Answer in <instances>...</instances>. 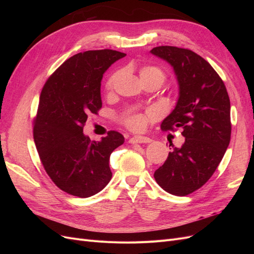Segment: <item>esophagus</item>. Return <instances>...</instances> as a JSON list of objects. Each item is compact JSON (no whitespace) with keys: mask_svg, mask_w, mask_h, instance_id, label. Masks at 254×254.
Listing matches in <instances>:
<instances>
[{"mask_svg":"<svg viewBox=\"0 0 254 254\" xmlns=\"http://www.w3.org/2000/svg\"><path fill=\"white\" fill-rule=\"evenodd\" d=\"M151 139L149 137H146V136H139V135H135L132 136L129 139V143L130 144H136V143H150Z\"/></svg>","mask_w":254,"mask_h":254,"instance_id":"obj_1","label":"esophagus"}]
</instances>
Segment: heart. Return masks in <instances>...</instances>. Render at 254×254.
Wrapping results in <instances>:
<instances>
[{
	"label": "heart",
	"instance_id": "heart-1",
	"mask_svg": "<svg viewBox=\"0 0 254 254\" xmlns=\"http://www.w3.org/2000/svg\"><path fill=\"white\" fill-rule=\"evenodd\" d=\"M140 77L142 82L145 81H156L159 86H161L166 80V74L163 70L155 65L145 64L142 65L139 70ZM121 72L117 71L112 73L106 81V90L112 91L115 81L120 77ZM120 121L124 126L131 130H140L143 128L145 123V115L141 113H134L130 111H125L120 115Z\"/></svg>",
	"mask_w": 254,
	"mask_h": 254
}]
</instances>
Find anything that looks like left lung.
I'll return each mask as SVG.
<instances>
[{"label":"left lung","instance_id":"obj_1","mask_svg":"<svg viewBox=\"0 0 254 254\" xmlns=\"http://www.w3.org/2000/svg\"><path fill=\"white\" fill-rule=\"evenodd\" d=\"M150 53L172 64L179 83L178 103L161 129L181 128L186 137L180 148L168 153L153 177L167 193L187 196L211 178L228 148L230 98L217 72L193 51L161 45Z\"/></svg>","mask_w":254,"mask_h":254}]
</instances>
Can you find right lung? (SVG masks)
<instances>
[{"instance_id":"1","label":"right lung","mask_w":254,"mask_h":254,"mask_svg":"<svg viewBox=\"0 0 254 254\" xmlns=\"http://www.w3.org/2000/svg\"><path fill=\"white\" fill-rule=\"evenodd\" d=\"M126 54L113 50L78 53L44 83L34 119V141L52 181L65 193L87 198L109 183L112 151L124 143L114 130L91 141L83 132L88 115L102 108L103 74Z\"/></svg>"}]
</instances>
